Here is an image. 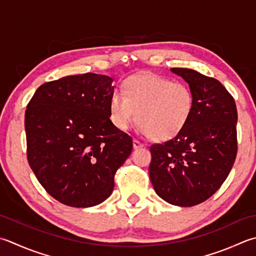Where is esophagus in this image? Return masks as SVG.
I'll list each match as a JSON object with an SVG mask.
<instances>
[{
	"instance_id": "34e87169",
	"label": "esophagus",
	"mask_w": 256,
	"mask_h": 256,
	"mask_svg": "<svg viewBox=\"0 0 256 256\" xmlns=\"http://www.w3.org/2000/svg\"><path fill=\"white\" fill-rule=\"evenodd\" d=\"M143 146H144L143 143L138 141L136 138L133 140V148H143Z\"/></svg>"
}]
</instances>
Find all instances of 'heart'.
Instances as JSON below:
<instances>
[{
	"label": "heart",
	"mask_w": 256,
	"mask_h": 256,
	"mask_svg": "<svg viewBox=\"0 0 256 256\" xmlns=\"http://www.w3.org/2000/svg\"><path fill=\"white\" fill-rule=\"evenodd\" d=\"M194 108V95L186 84L173 82L158 74L128 78L122 92L110 98V118L125 131L138 118L140 132L166 141L183 131Z\"/></svg>",
	"instance_id": "1"
}]
</instances>
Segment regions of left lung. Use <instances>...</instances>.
<instances>
[{
    "label": "left lung",
    "mask_w": 256,
    "mask_h": 256,
    "mask_svg": "<svg viewBox=\"0 0 256 256\" xmlns=\"http://www.w3.org/2000/svg\"><path fill=\"white\" fill-rule=\"evenodd\" d=\"M171 71L194 95L186 126L165 143L151 145L148 173L160 198L178 206H194L221 188L238 153L235 101L221 82L191 68Z\"/></svg>",
    "instance_id": "left-lung-1"
}]
</instances>
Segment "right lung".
I'll return each instance as SVG.
<instances>
[{
    "instance_id": "add662e5",
    "label": "right lung",
    "mask_w": 256,
    "mask_h": 256,
    "mask_svg": "<svg viewBox=\"0 0 256 256\" xmlns=\"http://www.w3.org/2000/svg\"><path fill=\"white\" fill-rule=\"evenodd\" d=\"M113 78L85 73L40 86L25 111L30 166L52 198L90 208L112 194L132 138L110 120Z\"/></svg>"
}]
</instances>
